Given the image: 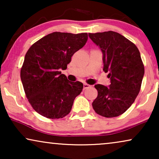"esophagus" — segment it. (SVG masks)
I'll return each mask as SVG.
<instances>
[{
    "instance_id": "1",
    "label": "esophagus",
    "mask_w": 159,
    "mask_h": 159,
    "mask_svg": "<svg viewBox=\"0 0 159 159\" xmlns=\"http://www.w3.org/2000/svg\"><path fill=\"white\" fill-rule=\"evenodd\" d=\"M90 87V85H89V84H86V83L83 84V89H84V90H86V89L89 88Z\"/></svg>"
}]
</instances>
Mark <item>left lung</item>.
I'll return each mask as SVG.
<instances>
[{"instance_id":"left-lung-1","label":"left lung","mask_w":159,"mask_h":159,"mask_svg":"<svg viewBox=\"0 0 159 159\" xmlns=\"http://www.w3.org/2000/svg\"><path fill=\"white\" fill-rule=\"evenodd\" d=\"M103 53V71L108 72V87L95 84L98 96L93 109L106 118L118 116L129 108L140 90L144 65L135 45L116 32L89 33Z\"/></svg>"}]
</instances>
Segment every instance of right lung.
Wrapping results in <instances>:
<instances>
[{"label":"right lung","instance_id":"right-lung-1","mask_svg":"<svg viewBox=\"0 0 159 159\" xmlns=\"http://www.w3.org/2000/svg\"><path fill=\"white\" fill-rule=\"evenodd\" d=\"M88 33L55 32L34 43L26 53L21 80L28 101L39 114L63 118L71 111L83 84L69 82L65 70L74 53L85 45Z\"/></svg>","mask_w":159,"mask_h":159}]
</instances>
